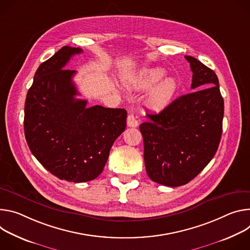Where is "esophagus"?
Instances as JSON below:
<instances>
[{
    "mask_svg": "<svg viewBox=\"0 0 250 250\" xmlns=\"http://www.w3.org/2000/svg\"><path fill=\"white\" fill-rule=\"evenodd\" d=\"M127 125L128 127H137L138 125H139V122H138V120L136 119V117L133 115V114H129L128 117H127Z\"/></svg>",
    "mask_w": 250,
    "mask_h": 250,
    "instance_id": "1",
    "label": "esophagus"
}]
</instances>
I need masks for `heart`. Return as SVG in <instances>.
I'll return each instance as SVG.
<instances>
[{
    "mask_svg": "<svg viewBox=\"0 0 250 250\" xmlns=\"http://www.w3.org/2000/svg\"><path fill=\"white\" fill-rule=\"evenodd\" d=\"M165 75L166 70L162 67L148 68L138 74L130 83L132 87L139 90L153 87L146 98V104L151 110L161 111L167 108L172 104L178 92L177 80L173 77H166L163 80Z\"/></svg>",
    "mask_w": 250,
    "mask_h": 250,
    "instance_id": "heart-1",
    "label": "heart"
}]
</instances>
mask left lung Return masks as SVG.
Instances as JSON below:
<instances>
[{
	"label": "left lung",
	"mask_w": 250,
	"mask_h": 250,
	"mask_svg": "<svg viewBox=\"0 0 250 250\" xmlns=\"http://www.w3.org/2000/svg\"><path fill=\"white\" fill-rule=\"evenodd\" d=\"M192 71V91L160 113H147L140 125L149 178L179 187L196 178L215 155L223 133L224 98L213 70L186 55Z\"/></svg>",
	"instance_id": "8db88e82"
}]
</instances>
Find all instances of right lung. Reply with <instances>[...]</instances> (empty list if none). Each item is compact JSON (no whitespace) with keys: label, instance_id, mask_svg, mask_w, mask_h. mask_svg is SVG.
Segmentation results:
<instances>
[{"label":"right lung","instance_id":"obj_1","mask_svg":"<svg viewBox=\"0 0 250 250\" xmlns=\"http://www.w3.org/2000/svg\"><path fill=\"white\" fill-rule=\"evenodd\" d=\"M79 47L63 46L36 71L24 104L27 145L53 176L73 183L92 181L103 171L111 147L126 128L127 111L86 107L64 69Z\"/></svg>","mask_w":250,"mask_h":250}]
</instances>
